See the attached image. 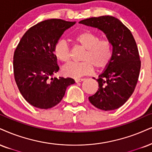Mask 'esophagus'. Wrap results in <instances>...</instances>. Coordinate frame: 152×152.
Segmentation results:
<instances>
[{"mask_svg": "<svg viewBox=\"0 0 152 152\" xmlns=\"http://www.w3.org/2000/svg\"><path fill=\"white\" fill-rule=\"evenodd\" d=\"M84 80H85V79H83V78H78V79L75 80V81L76 83H78V82H81Z\"/></svg>", "mask_w": 152, "mask_h": 152, "instance_id": "34e87169", "label": "esophagus"}]
</instances>
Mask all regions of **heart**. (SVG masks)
I'll use <instances>...</instances> for the list:
<instances>
[{"label": "heart", "mask_w": 152, "mask_h": 152, "mask_svg": "<svg viewBox=\"0 0 152 152\" xmlns=\"http://www.w3.org/2000/svg\"><path fill=\"white\" fill-rule=\"evenodd\" d=\"M74 40L86 49L81 63L71 62L62 68L63 75L77 78L91 74L94 67L103 69L107 67L113 56V45L109 39H100L98 34L91 31H82L74 37ZM56 58L62 63H66L70 58V48L64 40L58 41L53 48Z\"/></svg>", "instance_id": "obj_1"}]
</instances>
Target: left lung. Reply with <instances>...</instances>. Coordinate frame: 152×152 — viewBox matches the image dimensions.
<instances>
[{
    "label": "left lung",
    "mask_w": 152,
    "mask_h": 152,
    "mask_svg": "<svg viewBox=\"0 0 152 152\" xmlns=\"http://www.w3.org/2000/svg\"><path fill=\"white\" fill-rule=\"evenodd\" d=\"M79 23L102 31L112 43L113 58L98 79L94 77L99 89L89 100L99 109H117L128 100L138 81L141 61L135 40L130 29L113 16L91 18Z\"/></svg>",
    "instance_id": "8db88e82"
}]
</instances>
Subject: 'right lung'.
<instances>
[{"label": "right lung", "instance_id": "1", "mask_svg": "<svg viewBox=\"0 0 152 152\" xmlns=\"http://www.w3.org/2000/svg\"><path fill=\"white\" fill-rule=\"evenodd\" d=\"M76 22L60 19L45 20L26 31L13 57L16 84L27 102L34 107L48 109L59 104L68 86L75 83L70 77H51L59 70L53 54L55 44Z\"/></svg>", "mask_w": 152, "mask_h": 152}]
</instances>
